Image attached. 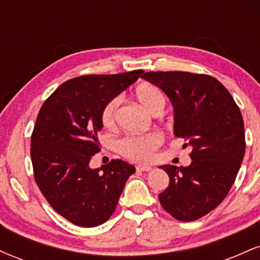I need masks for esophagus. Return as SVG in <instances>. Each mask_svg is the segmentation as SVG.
<instances>
[{
	"label": "esophagus",
	"mask_w": 260,
	"mask_h": 260,
	"mask_svg": "<svg viewBox=\"0 0 260 260\" xmlns=\"http://www.w3.org/2000/svg\"><path fill=\"white\" fill-rule=\"evenodd\" d=\"M137 170H138V171H151L153 168L149 165H138L137 166Z\"/></svg>",
	"instance_id": "esophagus-1"
}]
</instances>
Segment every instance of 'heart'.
I'll return each instance as SVG.
<instances>
[{"instance_id":"b5f03b06","label":"heart","mask_w":260,"mask_h":260,"mask_svg":"<svg viewBox=\"0 0 260 260\" xmlns=\"http://www.w3.org/2000/svg\"><path fill=\"white\" fill-rule=\"evenodd\" d=\"M137 100L140 105L150 113H160L166 105V95L157 85L143 83L136 89ZM120 106V98L110 100L101 113V121L106 128H113L116 124L117 109ZM162 137L159 133L151 132L143 136H129L118 142V150L127 159L133 161H148L151 159L154 151L160 147Z\"/></svg>"}]
</instances>
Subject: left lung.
<instances>
[{
	"label": "left lung",
	"instance_id": "1",
	"mask_svg": "<svg viewBox=\"0 0 260 260\" xmlns=\"http://www.w3.org/2000/svg\"><path fill=\"white\" fill-rule=\"evenodd\" d=\"M143 78L168 95L174 134L192 148L189 166L162 165L169 187L160 204L180 221H194L221 203L242 164L244 124L234 98L219 80L189 72H147Z\"/></svg>",
	"mask_w": 260,
	"mask_h": 260
}]
</instances>
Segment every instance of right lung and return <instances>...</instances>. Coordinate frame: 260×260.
I'll return each instance as SVG.
<instances>
[{"mask_svg": "<svg viewBox=\"0 0 260 260\" xmlns=\"http://www.w3.org/2000/svg\"><path fill=\"white\" fill-rule=\"evenodd\" d=\"M144 71L82 76L64 82L47 98L31 134L34 177L49 204L68 221L95 228L110 219L136 168L116 159L89 166L100 151L101 113L110 100Z\"/></svg>", "mask_w": 260, "mask_h": 260, "instance_id": "1", "label": "right lung"}]
</instances>
